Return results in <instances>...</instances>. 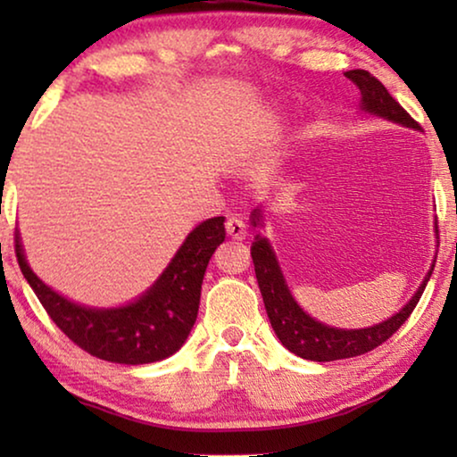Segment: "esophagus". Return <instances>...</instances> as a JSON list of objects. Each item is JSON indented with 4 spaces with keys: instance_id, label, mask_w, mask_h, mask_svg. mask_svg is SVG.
<instances>
[{
    "instance_id": "obj_1",
    "label": "esophagus",
    "mask_w": 457,
    "mask_h": 457,
    "mask_svg": "<svg viewBox=\"0 0 457 457\" xmlns=\"http://www.w3.org/2000/svg\"><path fill=\"white\" fill-rule=\"evenodd\" d=\"M224 227H227V233H228L230 239H235V241L245 239V224H243L241 218H237V216L228 218Z\"/></svg>"
}]
</instances>
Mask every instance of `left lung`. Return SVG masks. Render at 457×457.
Returning a JSON list of instances; mask_svg holds the SVG:
<instances>
[{"label": "left lung", "mask_w": 457, "mask_h": 457, "mask_svg": "<svg viewBox=\"0 0 457 457\" xmlns=\"http://www.w3.org/2000/svg\"><path fill=\"white\" fill-rule=\"evenodd\" d=\"M345 77L358 87L361 93V105L360 108L374 114L385 120L402 124V127L420 130L414 118L399 105L395 99L391 97V93L385 89V85L380 83L377 77H372L366 71H347ZM252 224L255 228L264 227V216L262 210H253ZM436 233V227H435ZM252 258L255 266V278H258V287L264 299L266 314L270 318V324L274 333L280 339V343L289 349L291 353L299 355L303 360L312 361H333V360H345L355 358V355L372 352L374 347L383 345L402 324L408 320L411 312H414L416 303L420 302L424 287H427L430 274H433L435 262L427 272V277L418 287L414 297L403 305L397 314H393L386 320L372 324L366 328H337L328 327V324L318 322L316 318L305 314L302 305L295 302V297L291 295L287 280L280 270L277 253L270 245V241L260 233L255 235L252 243Z\"/></svg>", "instance_id": "1"}]
</instances>
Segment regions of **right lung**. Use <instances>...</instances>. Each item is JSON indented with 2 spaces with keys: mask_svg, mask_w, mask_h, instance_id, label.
<instances>
[{
  "mask_svg": "<svg viewBox=\"0 0 457 457\" xmlns=\"http://www.w3.org/2000/svg\"><path fill=\"white\" fill-rule=\"evenodd\" d=\"M224 216L187 235L149 289L120 308H87L60 295L30 270L16 230L18 266L58 328L87 353L114 364H152L179 352L195 324L205 268L224 241Z\"/></svg>",
  "mask_w": 457,
  "mask_h": 457,
  "instance_id": "add662e5",
  "label": "right lung"
}]
</instances>
